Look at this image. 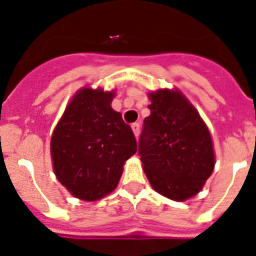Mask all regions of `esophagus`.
Returning a JSON list of instances; mask_svg holds the SVG:
<instances>
[{"mask_svg":"<svg viewBox=\"0 0 256 256\" xmlns=\"http://www.w3.org/2000/svg\"><path fill=\"white\" fill-rule=\"evenodd\" d=\"M132 132H134L135 136L138 138L139 132H140V124H132Z\"/></svg>","mask_w":256,"mask_h":256,"instance_id":"1","label":"esophagus"}]
</instances>
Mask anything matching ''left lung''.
Segmentation results:
<instances>
[{"label":"left lung","mask_w":256,"mask_h":256,"mask_svg":"<svg viewBox=\"0 0 256 256\" xmlns=\"http://www.w3.org/2000/svg\"><path fill=\"white\" fill-rule=\"evenodd\" d=\"M139 156L152 188L172 200L196 195L212 174L214 152L210 130L178 90L150 94Z\"/></svg>","instance_id":"8db88e82"}]
</instances>
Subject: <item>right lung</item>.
Instances as JSON below:
<instances>
[{"label":"right lung","instance_id":"1","mask_svg":"<svg viewBox=\"0 0 256 256\" xmlns=\"http://www.w3.org/2000/svg\"><path fill=\"white\" fill-rule=\"evenodd\" d=\"M114 91L84 87L74 95L50 139L53 170L70 194L94 202L117 188L136 152L132 128L110 106Z\"/></svg>","mask_w":256,"mask_h":256}]
</instances>
